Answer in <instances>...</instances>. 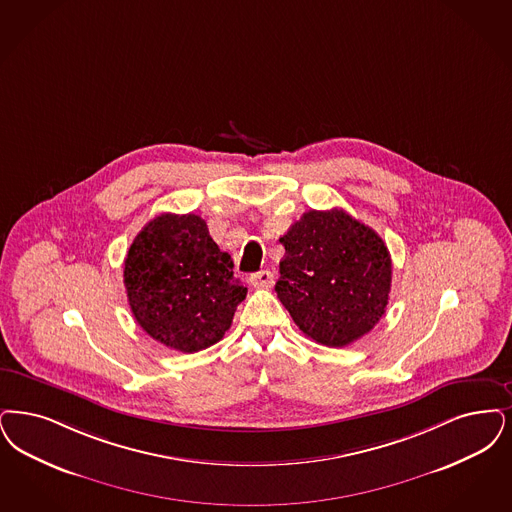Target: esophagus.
Listing matches in <instances>:
<instances>
[{
  "label": "esophagus",
  "mask_w": 512,
  "mask_h": 512,
  "mask_svg": "<svg viewBox=\"0 0 512 512\" xmlns=\"http://www.w3.org/2000/svg\"><path fill=\"white\" fill-rule=\"evenodd\" d=\"M274 282V274L270 270H259L249 276V284L253 287H270Z\"/></svg>",
  "instance_id": "obj_1"
}]
</instances>
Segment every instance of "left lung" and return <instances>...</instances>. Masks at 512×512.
<instances>
[{"instance_id": "8db88e82", "label": "left lung", "mask_w": 512, "mask_h": 512, "mask_svg": "<svg viewBox=\"0 0 512 512\" xmlns=\"http://www.w3.org/2000/svg\"><path fill=\"white\" fill-rule=\"evenodd\" d=\"M280 242L276 293L307 337L347 347L375 328L389 305L392 261L373 228L337 207L312 209Z\"/></svg>"}]
</instances>
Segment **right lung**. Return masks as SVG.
Instances as JSON below:
<instances>
[{
	"label": "right lung",
	"instance_id": "add662e5",
	"mask_svg": "<svg viewBox=\"0 0 512 512\" xmlns=\"http://www.w3.org/2000/svg\"><path fill=\"white\" fill-rule=\"evenodd\" d=\"M123 284L139 326L165 347L198 352L223 339L247 287L204 219L162 213L137 234Z\"/></svg>",
	"mask_w": 512,
	"mask_h": 512
}]
</instances>
